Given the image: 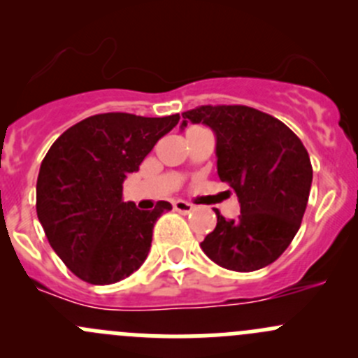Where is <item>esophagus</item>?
I'll list each match as a JSON object with an SVG mask.
<instances>
[{
    "instance_id": "esophagus-1",
    "label": "esophagus",
    "mask_w": 358,
    "mask_h": 358,
    "mask_svg": "<svg viewBox=\"0 0 358 358\" xmlns=\"http://www.w3.org/2000/svg\"><path fill=\"white\" fill-rule=\"evenodd\" d=\"M173 209L178 213H183V215H187V213L192 211L194 204H190V202H187V201H175L173 202Z\"/></svg>"
}]
</instances>
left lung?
<instances>
[{
	"label": "left lung",
	"mask_w": 358,
	"mask_h": 358,
	"mask_svg": "<svg viewBox=\"0 0 358 358\" xmlns=\"http://www.w3.org/2000/svg\"><path fill=\"white\" fill-rule=\"evenodd\" d=\"M216 135L218 176L237 194L241 215L201 243L216 265L255 272L275 262L301 225L312 187V162L301 140L282 121L248 106H201L182 114Z\"/></svg>",
	"instance_id": "left-lung-1"
}]
</instances>
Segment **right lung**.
Returning a JSON list of instances; mask_svg holds the SVG:
<instances>
[{"mask_svg": "<svg viewBox=\"0 0 358 358\" xmlns=\"http://www.w3.org/2000/svg\"><path fill=\"white\" fill-rule=\"evenodd\" d=\"M178 121L180 114H96L71 126L46 152L36 211L50 246L85 282H119L145 262L154 223L171 204L159 201L142 211L122 201V182Z\"/></svg>", "mask_w": 358, "mask_h": 358, "instance_id": "right-lung-1", "label": "right lung"}]
</instances>
